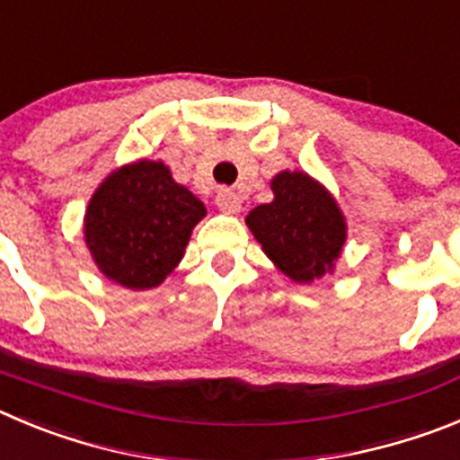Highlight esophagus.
Returning a JSON list of instances; mask_svg holds the SVG:
<instances>
[{
  "instance_id": "1",
  "label": "esophagus",
  "mask_w": 460,
  "mask_h": 460,
  "mask_svg": "<svg viewBox=\"0 0 460 460\" xmlns=\"http://www.w3.org/2000/svg\"><path fill=\"white\" fill-rule=\"evenodd\" d=\"M217 208L226 214H237L242 209V200L233 189H221L217 193Z\"/></svg>"
}]
</instances>
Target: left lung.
Returning <instances> with one entry per match:
<instances>
[{
    "mask_svg": "<svg viewBox=\"0 0 460 460\" xmlns=\"http://www.w3.org/2000/svg\"><path fill=\"white\" fill-rule=\"evenodd\" d=\"M271 189L276 198L248 214L251 233L285 276L296 282L322 278L347 237L337 202L305 172H280Z\"/></svg>",
    "mask_w": 460,
    "mask_h": 460,
    "instance_id": "left-lung-1",
    "label": "left lung"
}]
</instances>
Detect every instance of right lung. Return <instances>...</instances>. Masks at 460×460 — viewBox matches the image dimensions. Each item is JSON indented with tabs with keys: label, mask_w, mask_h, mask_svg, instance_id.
<instances>
[{
	"label": "right lung",
	"mask_w": 460,
	"mask_h": 460,
	"mask_svg": "<svg viewBox=\"0 0 460 460\" xmlns=\"http://www.w3.org/2000/svg\"><path fill=\"white\" fill-rule=\"evenodd\" d=\"M205 205L172 182L162 162L111 172L86 209V243L100 271L129 289H150L178 267Z\"/></svg>",
	"instance_id": "add662e5"
}]
</instances>
